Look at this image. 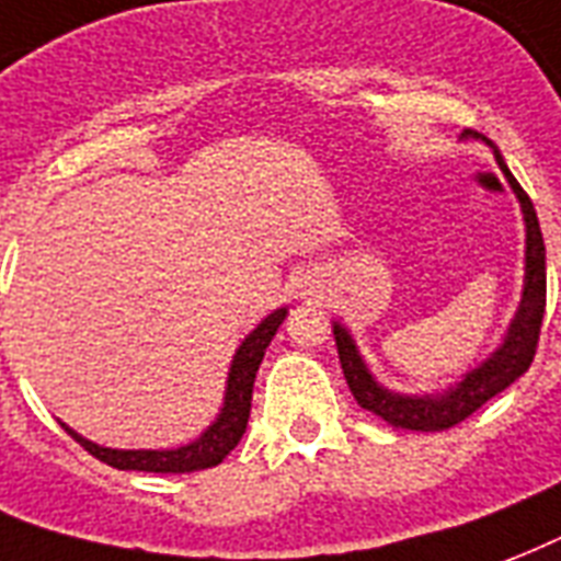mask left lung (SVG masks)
<instances>
[{
    "instance_id": "obj_1",
    "label": "left lung",
    "mask_w": 561,
    "mask_h": 561,
    "mask_svg": "<svg viewBox=\"0 0 561 561\" xmlns=\"http://www.w3.org/2000/svg\"><path fill=\"white\" fill-rule=\"evenodd\" d=\"M462 137L471 140H483L494 151L497 167L510 181L512 193L518 195L520 213H524V225H527V251H524V293L515 319H512L506 336L497 345L494 354L471 368L462 380L447 386L445 392L436 394H401L386 389L375 380L368 371L366 359L359 357L357 342L351 340V333L342 328L340 321H333V336H336V351H340L342 371L348 380L351 394L357 398L363 410L375 412L386 424L401 430H421V433H436L466 421L471 412H477L485 401H492L494 394L503 392L512 386L524 371L529 368L536 357L538 333H541V319H545V301H547V268H545V240H541V228H538L536 207L529 202V195L520 190V184L512 178L510 167L503 163L501 151L492 140H485L483 134L466 131Z\"/></svg>"
}]
</instances>
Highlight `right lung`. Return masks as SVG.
<instances>
[{
	"instance_id": "right-lung-1",
	"label": "right lung",
	"mask_w": 561,
	"mask_h": 561,
	"mask_svg": "<svg viewBox=\"0 0 561 561\" xmlns=\"http://www.w3.org/2000/svg\"><path fill=\"white\" fill-rule=\"evenodd\" d=\"M286 319V307L275 310L272 316L260 321L257 328L251 330L242 340V345L233 354L231 371H228V386H225V403H221L219 415L210 427L204 430L202 436L175 450H116V447H102L90 442V438L78 436L76 430L67 427L60 421V427L67 430L69 436L76 438L78 445L84 447L87 454L102 459L111 468L119 471H154V474H190V471H202V468L219 466L221 459L231 454L233 447L240 445L242 433L249 427L251 415V392H254V377L263 363L268 342Z\"/></svg>"
}]
</instances>
